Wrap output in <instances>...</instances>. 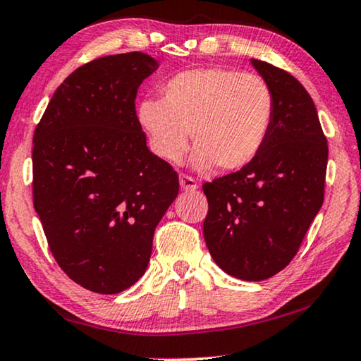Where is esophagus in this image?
<instances>
[{
  "instance_id": "1",
  "label": "esophagus",
  "mask_w": 361,
  "mask_h": 361,
  "mask_svg": "<svg viewBox=\"0 0 361 361\" xmlns=\"http://www.w3.org/2000/svg\"><path fill=\"white\" fill-rule=\"evenodd\" d=\"M180 186L185 191H196L197 190L196 180H194L192 176H188V175H180Z\"/></svg>"
}]
</instances>
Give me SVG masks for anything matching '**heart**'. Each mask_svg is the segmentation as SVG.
Returning <instances> with one entry per match:
<instances>
[{"label":"heart","mask_w":361,"mask_h":361,"mask_svg":"<svg viewBox=\"0 0 361 361\" xmlns=\"http://www.w3.org/2000/svg\"><path fill=\"white\" fill-rule=\"evenodd\" d=\"M160 91L162 99L138 106V122L165 162L185 157L190 131L199 170L214 165L239 170L259 156L274 114L271 88L262 77L221 67L194 68L171 77Z\"/></svg>","instance_id":"obj_1"}]
</instances>
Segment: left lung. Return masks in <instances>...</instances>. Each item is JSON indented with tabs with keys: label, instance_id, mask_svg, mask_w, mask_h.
Returning <instances> with one entry per match:
<instances>
[{
	"label": "left lung",
	"instance_id": "8db88e82",
	"mask_svg": "<svg viewBox=\"0 0 361 361\" xmlns=\"http://www.w3.org/2000/svg\"><path fill=\"white\" fill-rule=\"evenodd\" d=\"M250 62L271 88V128L252 162L204 183V239L223 271L262 281L289 265L322 209L328 141L299 80L265 61Z\"/></svg>",
	"mask_w": 361,
	"mask_h": 361
}]
</instances>
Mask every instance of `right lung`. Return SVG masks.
<instances>
[{"label": "right lung", "instance_id": "right-lung-1", "mask_svg": "<svg viewBox=\"0 0 361 361\" xmlns=\"http://www.w3.org/2000/svg\"><path fill=\"white\" fill-rule=\"evenodd\" d=\"M157 61L98 57L56 90L33 135V207L57 265L98 294L145 274L178 175L146 146L135 99Z\"/></svg>", "mask_w": 361, "mask_h": 361}]
</instances>
